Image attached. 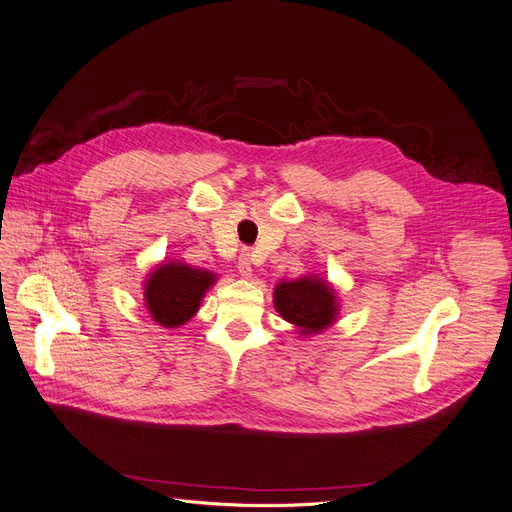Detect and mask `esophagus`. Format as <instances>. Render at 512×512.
I'll use <instances>...</instances> for the list:
<instances>
[{
	"label": "esophagus",
	"instance_id": "esophagus-1",
	"mask_svg": "<svg viewBox=\"0 0 512 512\" xmlns=\"http://www.w3.org/2000/svg\"><path fill=\"white\" fill-rule=\"evenodd\" d=\"M238 272L244 276V278H251L253 274V255L249 251H242L240 257H238Z\"/></svg>",
	"mask_w": 512,
	"mask_h": 512
}]
</instances>
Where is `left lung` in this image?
Wrapping results in <instances>:
<instances>
[{"label":"left lung","mask_w":512,"mask_h":512,"mask_svg":"<svg viewBox=\"0 0 512 512\" xmlns=\"http://www.w3.org/2000/svg\"><path fill=\"white\" fill-rule=\"evenodd\" d=\"M274 308L301 337H314L337 323L342 306L329 280L306 274L276 282Z\"/></svg>","instance_id":"1"}]
</instances>
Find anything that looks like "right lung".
<instances>
[{"label":"right lung","mask_w":512,"mask_h":512,"mask_svg":"<svg viewBox=\"0 0 512 512\" xmlns=\"http://www.w3.org/2000/svg\"><path fill=\"white\" fill-rule=\"evenodd\" d=\"M217 282V274L194 268L181 259L158 263L145 278L143 299L151 318L164 329H179L200 310L206 291Z\"/></svg>","instance_id":"1"}]
</instances>
